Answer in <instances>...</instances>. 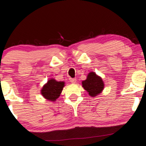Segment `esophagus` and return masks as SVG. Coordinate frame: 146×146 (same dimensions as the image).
<instances>
[{
	"mask_svg": "<svg viewBox=\"0 0 146 146\" xmlns=\"http://www.w3.org/2000/svg\"><path fill=\"white\" fill-rule=\"evenodd\" d=\"M76 78H70V81L72 83V84H75L76 83Z\"/></svg>",
	"mask_w": 146,
	"mask_h": 146,
	"instance_id": "34e87169",
	"label": "esophagus"
}]
</instances>
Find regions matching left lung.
<instances>
[{
    "mask_svg": "<svg viewBox=\"0 0 146 146\" xmlns=\"http://www.w3.org/2000/svg\"><path fill=\"white\" fill-rule=\"evenodd\" d=\"M82 84L84 89L88 91L91 97H95L100 94L104 87L102 79L94 72L89 73L86 80L82 81Z\"/></svg>",
    "mask_w": 146,
    "mask_h": 146,
    "instance_id": "1",
    "label": "left lung"
}]
</instances>
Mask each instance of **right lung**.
Masks as SVG:
<instances>
[{
	"instance_id": "1",
	"label": "right lung",
	"mask_w": 146,
	"mask_h": 146,
	"mask_svg": "<svg viewBox=\"0 0 146 146\" xmlns=\"http://www.w3.org/2000/svg\"><path fill=\"white\" fill-rule=\"evenodd\" d=\"M64 84V82H58L55 79H51L43 86L41 94L47 100L55 101L60 96Z\"/></svg>"
}]
</instances>
